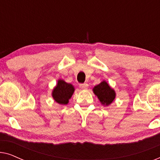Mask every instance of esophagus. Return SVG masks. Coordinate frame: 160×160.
Here are the masks:
<instances>
[{
	"instance_id": "esophagus-1",
	"label": "esophagus",
	"mask_w": 160,
	"mask_h": 160,
	"mask_svg": "<svg viewBox=\"0 0 160 160\" xmlns=\"http://www.w3.org/2000/svg\"><path fill=\"white\" fill-rule=\"evenodd\" d=\"M79 87H80V88L85 89L88 87V84H87V83H84V84H79Z\"/></svg>"
}]
</instances>
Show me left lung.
<instances>
[{
    "label": "left lung",
    "mask_w": 160,
    "mask_h": 160,
    "mask_svg": "<svg viewBox=\"0 0 160 160\" xmlns=\"http://www.w3.org/2000/svg\"><path fill=\"white\" fill-rule=\"evenodd\" d=\"M93 92L103 106H109L115 99L116 92L106 81H102L93 88Z\"/></svg>",
    "instance_id": "1"
}]
</instances>
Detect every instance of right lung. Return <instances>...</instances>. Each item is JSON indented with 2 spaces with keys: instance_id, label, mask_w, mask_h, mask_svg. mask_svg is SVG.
<instances>
[{
  "instance_id": "add662e5",
  "label": "right lung",
  "mask_w": 160,
  "mask_h": 160,
  "mask_svg": "<svg viewBox=\"0 0 160 160\" xmlns=\"http://www.w3.org/2000/svg\"><path fill=\"white\" fill-rule=\"evenodd\" d=\"M73 86L62 79L58 81V84L52 91V97L59 104L66 105L74 92Z\"/></svg>"
}]
</instances>
